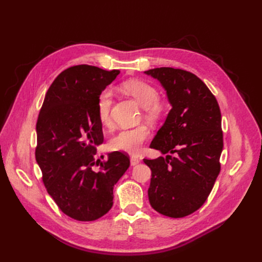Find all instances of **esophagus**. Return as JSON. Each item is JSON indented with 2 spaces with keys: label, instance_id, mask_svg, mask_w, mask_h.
I'll list each match as a JSON object with an SVG mask.
<instances>
[{
  "label": "esophagus",
  "instance_id": "obj_1",
  "mask_svg": "<svg viewBox=\"0 0 262 262\" xmlns=\"http://www.w3.org/2000/svg\"><path fill=\"white\" fill-rule=\"evenodd\" d=\"M130 161H131V165H132V166H137V165L140 163V158L132 156V157L130 158Z\"/></svg>",
  "mask_w": 262,
  "mask_h": 262
}]
</instances>
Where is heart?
Segmentation results:
<instances>
[{"instance_id": "b5f03b06", "label": "heart", "mask_w": 262, "mask_h": 262, "mask_svg": "<svg viewBox=\"0 0 262 262\" xmlns=\"http://www.w3.org/2000/svg\"><path fill=\"white\" fill-rule=\"evenodd\" d=\"M120 89L136 99L144 109V118L149 122L160 121L165 114V105L160 100V93L152 84L141 80H130L123 82ZM114 104V93L112 90H104L97 98V117L104 126H110L112 109ZM149 137V130L144 124L134 128H125L119 131L110 140V148L119 152L137 155L140 153L144 142Z\"/></svg>"}]
</instances>
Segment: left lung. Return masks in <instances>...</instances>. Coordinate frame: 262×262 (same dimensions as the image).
Masks as SVG:
<instances>
[{"mask_svg": "<svg viewBox=\"0 0 262 262\" xmlns=\"http://www.w3.org/2000/svg\"><path fill=\"white\" fill-rule=\"evenodd\" d=\"M145 73L161 82L172 106L149 145L167 156L143 160L152 170L148 200L163 215L184 217L207 201L221 171L220 106L208 86L191 72L156 68Z\"/></svg>", "mask_w": 262, "mask_h": 262, "instance_id": "8db88e82", "label": "left lung"}]
</instances>
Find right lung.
I'll list each match as a JSON object with an SVG mask.
<instances>
[{
	"mask_svg": "<svg viewBox=\"0 0 262 262\" xmlns=\"http://www.w3.org/2000/svg\"><path fill=\"white\" fill-rule=\"evenodd\" d=\"M119 73L87 64L64 70L37 119L35 156L42 182L59 209L76 221L98 220L112 209L114 186L130 166L129 155L118 150L104 161L95 157L104 141L97 98Z\"/></svg>",
	"mask_w": 262,
	"mask_h": 262,
	"instance_id": "add662e5",
	"label": "right lung"
}]
</instances>
